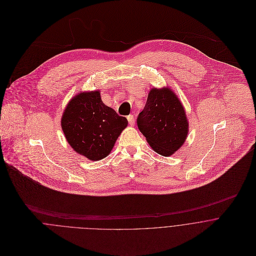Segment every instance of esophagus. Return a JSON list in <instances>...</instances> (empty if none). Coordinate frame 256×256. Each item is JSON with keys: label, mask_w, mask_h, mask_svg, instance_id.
I'll list each match as a JSON object with an SVG mask.
<instances>
[{"label": "esophagus", "mask_w": 256, "mask_h": 256, "mask_svg": "<svg viewBox=\"0 0 256 256\" xmlns=\"http://www.w3.org/2000/svg\"><path fill=\"white\" fill-rule=\"evenodd\" d=\"M127 120H128V122H129L130 125H134V124H135V118H134L133 115L127 116Z\"/></svg>", "instance_id": "esophagus-1"}]
</instances>
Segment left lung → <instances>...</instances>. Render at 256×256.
I'll list each match as a JSON object with an SVG mask.
<instances>
[{
    "mask_svg": "<svg viewBox=\"0 0 256 256\" xmlns=\"http://www.w3.org/2000/svg\"><path fill=\"white\" fill-rule=\"evenodd\" d=\"M137 126L150 147L164 156L180 148L188 133L184 109L170 88L150 90L145 107L137 117Z\"/></svg>",
    "mask_w": 256,
    "mask_h": 256,
    "instance_id": "8db88e82",
    "label": "left lung"
}]
</instances>
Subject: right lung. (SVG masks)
Returning <instances> with one entry per match:
<instances>
[{"label": "right lung", "mask_w": 256, "mask_h": 256, "mask_svg": "<svg viewBox=\"0 0 256 256\" xmlns=\"http://www.w3.org/2000/svg\"><path fill=\"white\" fill-rule=\"evenodd\" d=\"M128 121L106 106L98 90L80 92L68 104L62 128L70 145L90 160L105 158Z\"/></svg>", "instance_id": "1"}]
</instances>
